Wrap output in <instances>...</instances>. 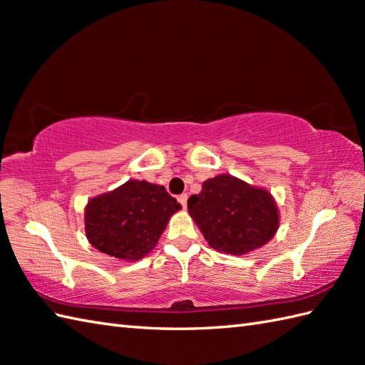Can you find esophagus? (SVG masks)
<instances>
[{
    "label": "esophagus",
    "mask_w": 365,
    "mask_h": 365,
    "mask_svg": "<svg viewBox=\"0 0 365 365\" xmlns=\"http://www.w3.org/2000/svg\"><path fill=\"white\" fill-rule=\"evenodd\" d=\"M177 200H178V202H180V204H182V207L185 208V207H187V200H188V195H187V192H183V195H180V196H178V197H177Z\"/></svg>",
    "instance_id": "obj_1"
}]
</instances>
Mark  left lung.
Segmentation results:
<instances>
[{"label":"left lung","mask_w":365,"mask_h":365,"mask_svg":"<svg viewBox=\"0 0 365 365\" xmlns=\"http://www.w3.org/2000/svg\"><path fill=\"white\" fill-rule=\"evenodd\" d=\"M188 213L213 250L242 255L274 237L279 215L268 191L227 174L208 178L188 199Z\"/></svg>","instance_id":"8db88e82"}]
</instances>
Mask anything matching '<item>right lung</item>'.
<instances>
[{
	"mask_svg": "<svg viewBox=\"0 0 365 365\" xmlns=\"http://www.w3.org/2000/svg\"><path fill=\"white\" fill-rule=\"evenodd\" d=\"M165 187L128 180L122 187L89 200L84 226L91 245L123 260H139L157 245L170 215L180 210Z\"/></svg>",
	"mask_w": 365,
	"mask_h": 365,
	"instance_id": "obj_1",
	"label": "right lung"
}]
</instances>
